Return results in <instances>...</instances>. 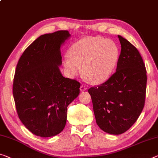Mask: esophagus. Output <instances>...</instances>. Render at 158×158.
I'll return each instance as SVG.
<instances>
[{"mask_svg":"<svg viewBox=\"0 0 158 158\" xmlns=\"http://www.w3.org/2000/svg\"><path fill=\"white\" fill-rule=\"evenodd\" d=\"M80 89H81V92H82V91H85L86 89H87V88L84 85H81V87H80Z\"/></svg>","mask_w":158,"mask_h":158,"instance_id":"1","label":"esophagus"}]
</instances>
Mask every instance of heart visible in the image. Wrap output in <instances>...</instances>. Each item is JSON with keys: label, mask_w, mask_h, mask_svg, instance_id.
I'll return each instance as SVG.
<instances>
[{"label": "heart", "mask_w": 158, "mask_h": 158, "mask_svg": "<svg viewBox=\"0 0 158 158\" xmlns=\"http://www.w3.org/2000/svg\"><path fill=\"white\" fill-rule=\"evenodd\" d=\"M64 64L70 77L81 71L87 81L94 85L105 82L117 63L119 50L114 41L100 37H89L74 43Z\"/></svg>", "instance_id": "b5f03b06"}]
</instances>
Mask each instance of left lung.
Here are the masks:
<instances>
[{
    "label": "left lung",
    "mask_w": 158,
    "mask_h": 158,
    "mask_svg": "<svg viewBox=\"0 0 158 158\" xmlns=\"http://www.w3.org/2000/svg\"><path fill=\"white\" fill-rule=\"evenodd\" d=\"M121 46L116 71L105 82L88 89L97 124L118 135L132 127L144 107L147 76L139 52L118 35Z\"/></svg>",
    "instance_id": "left-lung-1"
}]
</instances>
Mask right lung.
Returning a JSON list of instances; mask_svg holds the SVG:
<instances>
[{"instance_id":"right-lung-1","label":"right lung","mask_w":158,"mask_h":158,"mask_svg":"<svg viewBox=\"0 0 158 158\" xmlns=\"http://www.w3.org/2000/svg\"><path fill=\"white\" fill-rule=\"evenodd\" d=\"M70 37L60 30L41 35L26 48L15 73L13 93L22 123L34 134L52 137L64 130L67 106L81 83L62 76L60 46Z\"/></svg>"}]
</instances>
